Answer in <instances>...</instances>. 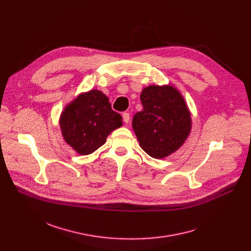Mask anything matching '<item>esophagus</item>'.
I'll return each mask as SVG.
<instances>
[{"mask_svg": "<svg viewBox=\"0 0 251 251\" xmlns=\"http://www.w3.org/2000/svg\"><path fill=\"white\" fill-rule=\"evenodd\" d=\"M122 117H123V121H124L126 124L129 123V121H130V114H129V113L124 112V113L122 114Z\"/></svg>", "mask_w": 251, "mask_h": 251, "instance_id": "obj_1", "label": "esophagus"}]
</instances>
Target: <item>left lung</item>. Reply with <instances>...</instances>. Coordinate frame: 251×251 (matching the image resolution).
I'll return each mask as SVG.
<instances>
[{"label": "left lung", "mask_w": 251, "mask_h": 251, "mask_svg": "<svg viewBox=\"0 0 251 251\" xmlns=\"http://www.w3.org/2000/svg\"><path fill=\"white\" fill-rule=\"evenodd\" d=\"M140 98L143 109L132 121L140 147L152 158H166L190 135L192 118L187 103L172 85H150L142 90Z\"/></svg>", "instance_id": "left-lung-1"}]
</instances>
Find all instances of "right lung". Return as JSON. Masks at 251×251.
Returning <instances> with one entry per match:
<instances>
[{"mask_svg":"<svg viewBox=\"0 0 251 251\" xmlns=\"http://www.w3.org/2000/svg\"><path fill=\"white\" fill-rule=\"evenodd\" d=\"M122 124L121 115L112 110L108 97L97 89L79 94L64 107L59 118L64 141L80 155L96 151Z\"/></svg>","mask_w":251,"mask_h":251,"instance_id":"obj_1","label":"right lung"}]
</instances>
